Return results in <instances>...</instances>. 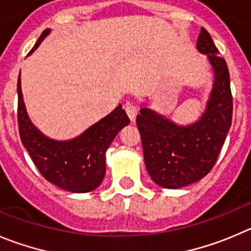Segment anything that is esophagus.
Masks as SVG:
<instances>
[{
    "label": "esophagus",
    "mask_w": 251,
    "mask_h": 251,
    "mask_svg": "<svg viewBox=\"0 0 251 251\" xmlns=\"http://www.w3.org/2000/svg\"><path fill=\"white\" fill-rule=\"evenodd\" d=\"M125 110H126V114H127V116L130 118L131 123H135V120H136V116H137L136 107L133 106L132 104H130V102H127V104L125 105Z\"/></svg>",
    "instance_id": "1"
}]
</instances>
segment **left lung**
Segmentation results:
<instances>
[{
    "mask_svg": "<svg viewBox=\"0 0 251 251\" xmlns=\"http://www.w3.org/2000/svg\"><path fill=\"white\" fill-rule=\"evenodd\" d=\"M197 49L207 55L213 72V85L201 118L179 125L141 104L136 124L144 149L146 170L157 186L178 189L198 182L215 165L231 125L233 98L228 65L204 28Z\"/></svg>",
    "mask_w": 251,
    "mask_h": 251,
    "instance_id": "8db88e82",
    "label": "left lung"
}]
</instances>
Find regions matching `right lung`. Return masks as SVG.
Instances as JSON below:
<instances>
[{
  "mask_svg": "<svg viewBox=\"0 0 251 251\" xmlns=\"http://www.w3.org/2000/svg\"><path fill=\"white\" fill-rule=\"evenodd\" d=\"M49 33L50 28L44 30L29 54L38 48ZM17 94L21 140L42 176L48 182L70 193H86L97 189L105 177L106 150L119 131L130 123L123 105L115 107L79 136L60 141L46 136L30 121L23 101L21 73Z\"/></svg>",
  "mask_w": 251,
  "mask_h": 251,
  "instance_id": "add662e5",
  "label": "right lung"
}]
</instances>
